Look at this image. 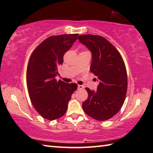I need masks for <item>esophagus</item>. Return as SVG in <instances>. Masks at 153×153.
Here are the masks:
<instances>
[{
    "mask_svg": "<svg viewBox=\"0 0 153 153\" xmlns=\"http://www.w3.org/2000/svg\"><path fill=\"white\" fill-rule=\"evenodd\" d=\"M77 88H78V89H83L84 88V87L82 85H78V86H77Z\"/></svg>",
    "mask_w": 153,
    "mask_h": 153,
    "instance_id": "obj_1",
    "label": "esophagus"
}]
</instances>
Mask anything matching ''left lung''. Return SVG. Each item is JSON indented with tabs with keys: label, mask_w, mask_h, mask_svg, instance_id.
<instances>
[{
	"label": "left lung",
	"mask_w": 153,
	"mask_h": 153,
	"mask_svg": "<svg viewBox=\"0 0 153 153\" xmlns=\"http://www.w3.org/2000/svg\"><path fill=\"white\" fill-rule=\"evenodd\" d=\"M80 43L92 53L90 70L99 79L97 91L86 87L88 98L82 103L87 115L99 121L112 118L123 106L128 89L126 68L121 54L103 37L79 35Z\"/></svg>",
	"instance_id": "obj_1"
}]
</instances>
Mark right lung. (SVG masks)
Segmentation results:
<instances>
[{
    "instance_id": "obj_1",
    "label": "right lung",
    "mask_w": 153,
    "mask_h": 153,
    "mask_svg": "<svg viewBox=\"0 0 153 153\" xmlns=\"http://www.w3.org/2000/svg\"><path fill=\"white\" fill-rule=\"evenodd\" d=\"M79 34L54 35L44 40L32 53L27 68V87L31 102L37 112L48 120L64 115L76 83L57 81L58 68L64 54L78 38Z\"/></svg>"
}]
</instances>
